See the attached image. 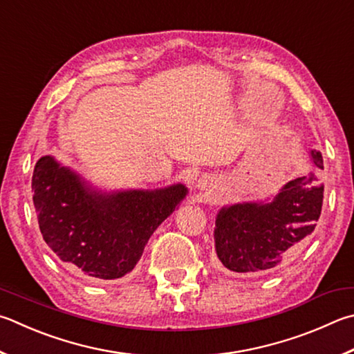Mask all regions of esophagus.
Segmentation results:
<instances>
[{"label":"esophagus","mask_w":354,"mask_h":354,"mask_svg":"<svg viewBox=\"0 0 354 354\" xmlns=\"http://www.w3.org/2000/svg\"><path fill=\"white\" fill-rule=\"evenodd\" d=\"M196 189L199 190V194H201L204 199L214 198L216 195V179L212 176L199 178L196 183Z\"/></svg>","instance_id":"1"}]
</instances>
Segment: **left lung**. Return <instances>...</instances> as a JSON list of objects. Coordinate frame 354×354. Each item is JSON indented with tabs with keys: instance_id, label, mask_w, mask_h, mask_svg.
<instances>
[{
	"instance_id": "left-lung-1",
	"label": "left lung",
	"mask_w": 354,
	"mask_h": 354,
	"mask_svg": "<svg viewBox=\"0 0 354 354\" xmlns=\"http://www.w3.org/2000/svg\"><path fill=\"white\" fill-rule=\"evenodd\" d=\"M316 169L324 158L310 150ZM316 173L295 178L272 201H244L226 205L215 220V250L224 269L241 274H268L310 239L320 216L324 185Z\"/></svg>"
}]
</instances>
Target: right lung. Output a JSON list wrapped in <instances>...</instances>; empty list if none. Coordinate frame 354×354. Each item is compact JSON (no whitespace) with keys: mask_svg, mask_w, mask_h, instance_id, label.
Listing matches in <instances>:
<instances>
[{"mask_svg":"<svg viewBox=\"0 0 354 354\" xmlns=\"http://www.w3.org/2000/svg\"><path fill=\"white\" fill-rule=\"evenodd\" d=\"M32 190L43 240L63 263L97 281L131 272L153 232L187 196L181 183L100 190L49 155L37 160Z\"/></svg>","mask_w":354,"mask_h":354,"instance_id":"right-lung-1","label":"right lung"}]
</instances>
